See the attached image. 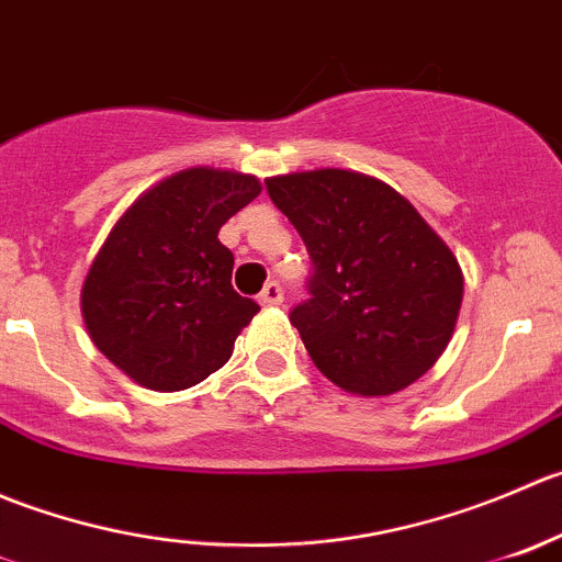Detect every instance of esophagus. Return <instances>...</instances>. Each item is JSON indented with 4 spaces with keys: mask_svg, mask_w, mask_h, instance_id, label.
Returning a JSON list of instances; mask_svg holds the SVG:
<instances>
[{
    "mask_svg": "<svg viewBox=\"0 0 562 562\" xmlns=\"http://www.w3.org/2000/svg\"><path fill=\"white\" fill-rule=\"evenodd\" d=\"M259 303H262V305H281V303H283V289H281V283L270 281L268 286L262 289V294H259Z\"/></svg>",
    "mask_w": 562,
    "mask_h": 562,
    "instance_id": "obj_1",
    "label": "esophagus"
}]
</instances>
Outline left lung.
<instances>
[{"label": "left lung", "instance_id": "obj_1", "mask_svg": "<svg viewBox=\"0 0 562 562\" xmlns=\"http://www.w3.org/2000/svg\"><path fill=\"white\" fill-rule=\"evenodd\" d=\"M268 193L308 248L314 273L297 327L316 369L355 396H391L446 352L464 276L451 248L398 191L369 175L270 177Z\"/></svg>", "mask_w": 562, "mask_h": 562}]
</instances>
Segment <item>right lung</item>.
<instances>
[{
	"instance_id": "obj_1",
	"label": "right lung",
	"mask_w": 562,
	"mask_h": 562,
	"mask_svg": "<svg viewBox=\"0 0 562 562\" xmlns=\"http://www.w3.org/2000/svg\"><path fill=\"white\" fill-rule=\"evenodd\" d=\"M262 193L240 171H177L144 191L100 246L81 286L94 347L149 391L199 385L232 358L259 305L232 286L218 232Z\"/></svg>"
}]
</instances>
